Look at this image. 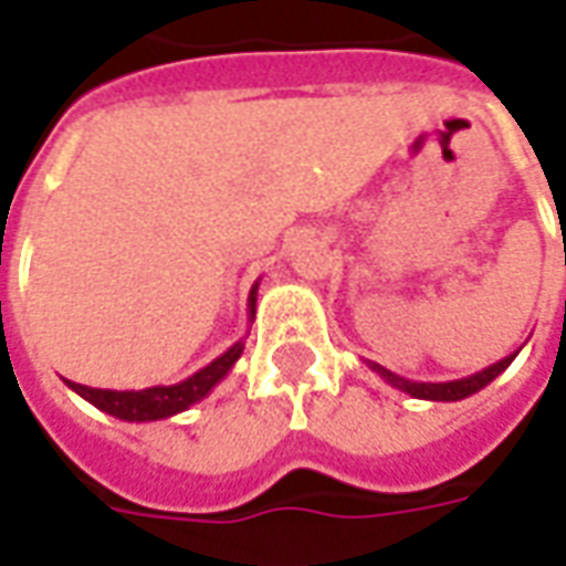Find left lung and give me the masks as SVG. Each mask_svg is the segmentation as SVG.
I'll return each mask as SVG.
<instances>
[{
    "instance_id": "left-lung-1",
    "label": "left lung",
    "mask_w": 566,
    "mask_h": 566,
    "mask_svg": "<svg viewBox=\"0 0 566 566\" xmlns=\"http://www.w3.org/2000/svg\"><path fill=\"white\" fill-rule=\"evenodd\" d=\"M515 355H518V352H512V355H506L503 360H497V364H491V367H485V369H479V373L467 376V379H454V381L403 379V376H397V373L379 367V364H373V360H367V367L373 369V373H379L381 379L388 381L391 388L409 394V397H416V400H442V403H454V400H463V397H470V394L482 391L485 385H491V381L497 379L500 373H503V369L510 367L512 360H515Z\"/></svg>"
}]
</instances>
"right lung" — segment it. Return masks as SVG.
I'll use <instances>...</instances> for the list:
<instances>
[{
    "mask_svg": "<svg viewBox=\"0 0 566 566\" xmlns=\"http://www.w3.org/2000/svg\"><path fill=\"white\" fill-rule=\"evenodd\" d=\"M254 308H258V282L248 294V321H254ZM245 343L239 339L233 343L221 357H214L209 367L197 369L190 379L178 381V385H154V388H142V391H108V388H87L78 381L66 385L75 394H81L87 403L96 409H103L108 416L120 418V421H160V418H172L178 412H185L193 403H199L202 397H209L214 391L218 381L227 379V373L233 369V364L242 357Z\"/></svg>",
    "mask_w": 566,
    "mask_h": 566,
    "instance_id": "right-lung-1",
    "label": "right lung"
}]
</instances>
